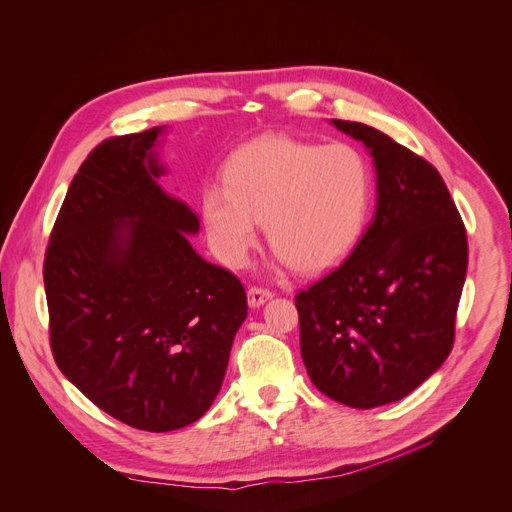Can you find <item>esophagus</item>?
<instances>
[{
	"label": "esophagus",
	"instance_id": "1",
	"mask_svg": "<svg viewBox=\"0 0 512 512\" xmlns=\"http://www.w3.org/2000/svg\"><path fill=\"white\" fill-rule=\"evenodd\" d=\"M247 298H249V306H251V308H259V306H263L267 300L273 298V291L267 289V287H257V285H255V287H249Z\"/></svg>",
	"mask_w": 512,
	"mask_h": 512
}]
</instances>
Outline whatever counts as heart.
I'll return each instance as SVG.
<instances>
[{"mask_svg":"<svg viewBox=\"0 0 512 512\" xmlns=\"http://www.w3.org/2000/svg\"><path fill=\"white\" fill-rule=\"evenodd\" d=\"M373 200V168L352 143L257 137L229 158L225 186H208L202 214L214 253L247 261L259 223L283 261L302 273L340 261L360 239Z\"/></svg>","mask_w":512,"mask_h":512,"instance_id":"1","label":"heart"}]
</instances>
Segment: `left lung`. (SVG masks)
<instances>
[{
	"label": "left lung",
	"mask_w": 512,
	"mask_h": 512,
	"mask_svg": "<svg viewBox=\"0 0 512 512\" xmlns=\"http://www.w3.org/2000/svg\"><path fill=\"white\" fill-rule=\"evenodd\" d=\"M332 123L371 150L377 210L350 257L296 296L300 348L318 391L373 409L407 397L452 352L468 239L427 160L375 127Z\"/></svg>",
	"instance_id": "left-lung-1"
}]
</instances>
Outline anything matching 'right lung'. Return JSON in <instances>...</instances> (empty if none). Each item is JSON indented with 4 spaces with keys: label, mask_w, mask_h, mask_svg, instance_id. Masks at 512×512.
<instances>
[{
    "label": "right lung",
    "mask_w": 512,
    "mask_h": 512,
    "mask_svg": "<svg viewBox=\"0 0 512 512\" xmlns=\"http://www.w3.org/2000/svg\"><path fill=\"white\" fill-rule=\"evenodd\" d=\"M160 133L97 145L68 186L44 255L58 369L111 417L156 433L204 415L247 318L239 277L192 249L196 214L156 182Z\"/></svg>",
    "instance_id": "obj_1"
}]
</instances>
